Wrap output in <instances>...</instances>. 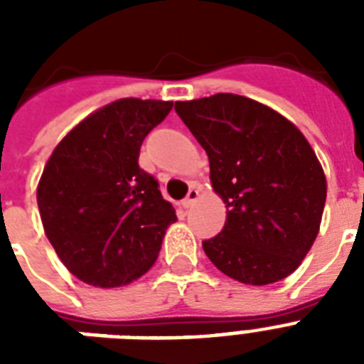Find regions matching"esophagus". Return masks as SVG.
Masks as SVG:
<instances>
[{"label":"esophagus","mask_w":364,"mask_h":364,"mask_svg":"<svg viewBox=\"0 0 364 364\" xmlns=\"http://www.w3.org/2000/svg\"><path fill=\"white\" fill-rule=\"evenodd\" d=\"M200 198V191L198 188H191V191H188V194H187V198L183 200L181 202V205L183 208H191V205L194 204V202H196V200Z\"/></svg>","instance_id":"obj_1"}]
</instances>
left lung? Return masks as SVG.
<instances>
[{
    "instance_id": "left-lung-1",
    "label": "left lung",
    "mask_w": 364,
    "mask_h": 364,
    "mask_svg": "<svg viewBox=\"0 0 364 364\" xmlns=\"http://www.w3.org/2000/svg\"><path fill=\"white\" fill-rule=\"evenodd\" d=\"M205 149L211 187L227 208L208 259L245 285L291 276L316 242L327 179L304 134L268 105L240 94L176 102Z\"/></svg>"
}]
</instances>
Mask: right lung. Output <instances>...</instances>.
<instances>
[{
    "instance_id": "add662e5",
    "label": "right lung",
    "mask_w": 364,
    "mask_h": 364,
    "mask_svg": "<svg viewBox=\"0 0 364 364\" xmlns=\"http://www.w3.org/2000/svg\"><path fill=\"white\" fill-rule=\"evenodd\" d=\"M173 102L122 98L73 126L37 185L48 242L68 270L100 289L151 270L176 210L137 164L139 147Z\"/></svg>"
}]
</instances>
